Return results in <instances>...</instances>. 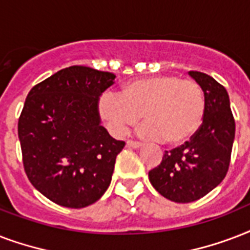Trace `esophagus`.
Segmentation results:
<instances>
[{
	"label": "esophagus",
	"mask_w": 250,
	"mask_h": 250,
	"mask_svg": "<svg viewBox=\"0 0 250 250\" xmlns=\"http://www.w3.org/2000/svg\"><path fill=\"white\" fill-rule=\"evenodd\" d=\"M126 145L129 147H133V148H139V147H142V143L137 142V141H131V139H129V141H127Z\"/></svg>",
	"instance_id": "1"
}]
</instances>
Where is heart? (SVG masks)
Segmentation results:
<instances>
[{"label":"heart","instance_id":"b5f03b06","mask_svg":"<svg viewBox=\"0 0 250 250\" xmlns=\"http://www.w3.org/2000/svg\"><path fill=\"white\" fill-rule=\"evenodd\" d=\"M99 113L115 134H124L143 117L139 133L177 146L197 134L204 123L206 100L202 87L177 75H156L124 84L119 94L104 92Z\"/></svg>","mask_w":250,"mask_h":250}]
</instances>
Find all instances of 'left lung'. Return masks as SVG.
<instances>
[{"label":"left lung","instance_id":"left-lung-1","mask_svg":"<svg viewBox=\"0 0 250 250\" xmlns=\"http://www.w3.org/2000/svg\"><path fill=\"white\" fill-rule=\"evenodd\" d=\"M189 75L204 90V123L190 141L164 152L162 163L148 172L152 187L177 204L202 198L223 181L235 139L227 90L205 73L189 71Z\"/></svg>","mask_w":250,"mask_h":250}]
</instances>
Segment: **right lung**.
Wrapping results in <instances>:
<instances>
[{"label": "right lung", "instance_id": "1", "mask_svg": "<svg viewBox=\"0 0 250 250\" xmlns=\"http://www.w3.org/2000/svg\"><path fill=\"white\" fill-rule=\"evenodd\" d=\"M116 75L70 66L34 86L18 121L24 171L52 202L82 208L109 187L125 146L100 125L98 102Z\"/></svg>", "mask_w": 250, "mask_h": 250}]
</instances>
